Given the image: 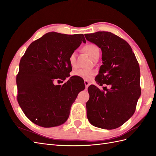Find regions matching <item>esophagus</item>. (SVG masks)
I'll return each instance as SVG.
<instances>
[{
    "label": "esophagus",
    "instance_id": "1",
    "mask_svg": "<svg viewBox=\"0 0 156 156\" xmlns=\"http://www.w3.org/2000/svg\"><path fill=\"white\" fill-rule=\"evenodd\" d=\"M84 84H85V87H86V88H87L88 87V86H89V83H88V81H86V80H84Z\"/></svg>",
    "mask_w": 156,
    "mask_h": 156
}]
</instances>
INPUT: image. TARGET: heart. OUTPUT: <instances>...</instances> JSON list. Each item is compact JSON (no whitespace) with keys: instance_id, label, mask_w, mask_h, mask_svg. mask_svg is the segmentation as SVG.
Wrapping results in <instances>:
<instances>
[{"instance_id":"b5f03b06","label":"heart","mask_w":156,"mask_h":156,"mask_svg":"<svg viewBox=\"0 0 156 156\" xmlns=\"http://www.w3.org/2000/svg\"><path fill=\"white\" fill-rule=\"evenodd\" d=\"M84 51L90 55V56L93 59L99 57L100 55V49L98 47L94 44H87L84 46L83 48ZM69 62L72 68L76 67V54L75 52H73L69 56ZM73 75L76 77H79L82 78L86 81H89L92 79V77L95 75V72L94 70H88V69H79L76 71H74L72 73Z\"/></svg>"}]
</instances>
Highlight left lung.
I'll list each match as a JSON object with an SVG mask.
<instances>
[{"mask_svg":"<svg viewBox=\"0 0 156 156\" xmlns=\"http://www.w3.org/2000/svg\"><path fill=\"white\" fill-rule=\"evenodd\" d=\"M84 36L102 51L103 64L95 81L100 86H111L110 89L104 90L106 92L94 84L89 86L87 118L95 127L116 129L135 111L141 92L139 63L131 46L119 36L105 31Z\"/></svg>","mask_w":156,"mask_h":156,"instance_id":"obj_1","label":"left lung"}]
</instances>
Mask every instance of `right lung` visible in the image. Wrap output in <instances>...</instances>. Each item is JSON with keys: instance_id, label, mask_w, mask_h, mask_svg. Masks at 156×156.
Wrapping results in <instances>:
<instances>
[{"instance_id": "1", "label": "right lung", "mask_w": 156, "mask_h": 156, "mask_svg": "<svg viewBox=\"0 0 156 156\" xmlns=\"http://www.w3.org/2000/svg\"><path fill=\"white\" fill-rule=\"evenodd\" d=\"M84 35L48 32L33 41L20 63L17 75V101L26 116L44 127L64 124L79 92L85 88L70 77L62 86L54 82L65 80L72 68L69 56L78 48Z\"/></svg>"}]
</instances>
